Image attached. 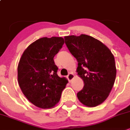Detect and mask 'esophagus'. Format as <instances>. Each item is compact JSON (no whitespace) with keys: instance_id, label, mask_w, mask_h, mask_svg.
<instances>
[{"instance_id":"obj_1","label":"esophagus","mask_w":130,"mask_h":130,"mask_svg":"<svg viewBox=\"0 0 130 130\" xmlns=\"http://www.w3.org/2000/svg\"><path fill=\"white\" fill-rule=\"evenodd\" d=\"M67 77H68V79L69 81L71 82V81H72V80H73V78H74L75 75H73V73H70L68 74V75Z\"/></svg>"}]
</instances>
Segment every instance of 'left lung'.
<instances>
[{
  "label": "left lung",
  "instance_id": "obj_1",
  "mask_svg": "<svg viewBox=\"0 0 130 130\" xmlns=\"http://www.w3.org/2000/svg\"><path fill=\"white\" fill-rule=\"evenodd\" d=\"M64 39L69 51L77 60V74L84 83L83 90L77 93L78 100L88 107L102 104L115 80L113 55L106 45L89 35H70Z\"/></svg>",
  "mask_w": 130,
  "mask_h": 130
}]
</instances>
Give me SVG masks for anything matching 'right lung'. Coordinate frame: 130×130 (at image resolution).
<instances>
[{"label":"right lung","instance_id":"obj_1","mask_svg":"<svg viewBox=\"0 0 130 130\" xmlns=\"http://www.w3.org/2000/svg\"><path fill=\"white\" fill-rule=\"evenodd\" d=\"M64 43L62 37H42L24 52L18 65V82L25 97L42 109L53 108L68 81L60 77L53 60Z\"/></svg>","mask_w":130,"mask_h":130}]
</instances>
